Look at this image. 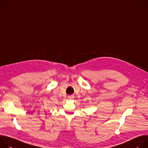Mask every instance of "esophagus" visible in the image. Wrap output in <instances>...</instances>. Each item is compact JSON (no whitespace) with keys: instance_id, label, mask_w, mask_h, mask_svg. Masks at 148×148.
<instances>
[{"instance_id":"esophagus-1","label":"esophagus","mask_w":148,"mask_h":148,"mask_svg":"<svg viewBox=\"0 0 148 148\" xmlns=\"http://www.w3.org/2000/svg\"><path fill=\"white\" fill-rule=\"evenodd\" d=\"M73 97H73V96H69V97H68V98H69V99H73Z\"/></svg>"}]
</instances>
